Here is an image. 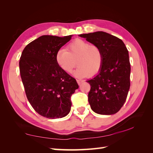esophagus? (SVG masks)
Returning a JSON list of instances; mask_svg holds the SVG:
<instances>
[{
  "instance_id": "34e87169",
  "label": "esophagus",
  "mask_w": 153,
  "mask_h": 153,
  "mask_svg": "<svg viewBox=\"0 0 153 153\" xmlns=\"http://www.w3.org/2000/svg\"><path fill=\"white\" fill-rule=\"evenodd\" d=\"M77 83H78V85H80L81 83L83 82V80H80V79H77Z\"/></svg>"
}]
</instances>
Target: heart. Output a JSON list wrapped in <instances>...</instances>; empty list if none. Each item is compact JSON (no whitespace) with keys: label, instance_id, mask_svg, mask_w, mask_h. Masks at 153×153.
Masks as SVG:
<instances>
[{"label":"heart","instance_id":"heart-1","mask_svg":"<svg viewBox=\"0 0 153 153\" xmlns=\"http://www.w3.org/2000/svg\"><path fill=\"white\" fill-rule=\"evenodd\" d=\"M56 64L66 73L71 74L77 64L74 76L83 78L98 74L103 64L101 48L82 39H76L67 46L66 50L60 49L55 55Z\"/></svg>","mask_w":153,"mask_h":153}]
</instances>
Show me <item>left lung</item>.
Instances as JSON below:
<instances>
[{"mask_svg": "<svg viewBox=\"0 0 153 153\" xmlns=\"http://www.w3.org/2000/svg\"><path fill=\"white\" fill-rule=\"evenodd\" d=\"M99 46L103 54L101 70L87 81L90 84L88 100L94 112L102 115L118 112L124 104L130 87L131 66L128 51L120 39L103 31L81 34Z\"/></svg>", "mask_w": 153, "mask_h": 153, "instance_id": "1", "label": "left lung"}]
</instances>
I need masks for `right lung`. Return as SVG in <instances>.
<instances>
[{"label": "right lung", "mask_w": 153, "mask_h": 153, "mask_svg": "<svg viewBox=\"0 0 153 153\" xmlns=\"http://www.w3.org/2000/svg\"><path fill=\"white\" fill-rule=\"evenodd\" d=\"M72 35H43L29 43L19 60V72L27 98L39 114L60 118L70 112L71 97L78 84L58 66L55 55Z\"/></svg>", "instance_id": "1"}]
</instances>
